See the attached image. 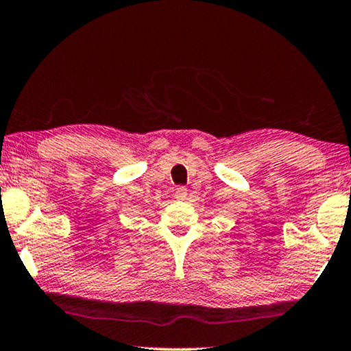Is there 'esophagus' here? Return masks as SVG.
<instances>
[{
	"instance_id": "34e87169",
	"label": "esophagus",
	"mask_w": 351,
	"mask_h": 351,
	"mask_svg": "<svg viewBox=\"0 0 351 351\" xmlns=\"http://www.w3.org/2000/svg\"><path fill=\"white\" fill-rule=\"evenodd\" d=\"M186 195H188V191H186V188H184V186H179L176 190V193H174L176 199H179V201H184L185 197H186Z\"/></svg>"
}]
</instances>
